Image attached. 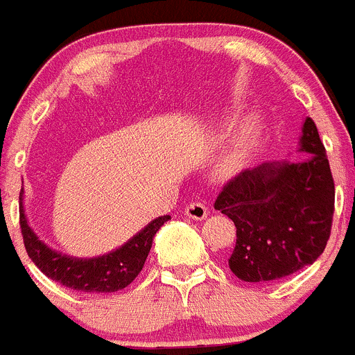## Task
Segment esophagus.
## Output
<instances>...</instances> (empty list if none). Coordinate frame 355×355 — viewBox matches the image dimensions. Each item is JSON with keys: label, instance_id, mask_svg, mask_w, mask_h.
<instances>
[{"label": "esophagus", "instance_id": "34e87169", "mask_svg": "<svg viewBox=\"0 0 355 355\" xmlns=\"http://www.w3.org/2000/svg\"><path fill=\"white\" fill-rule=\"evenodd\" d=\"M185 215L189 218H194V220H203L208 215L207 205L201 203V201H191V203L185 207Z\"/></svg>", "mask_w": 355, "mask_h": 355}]
</instances>
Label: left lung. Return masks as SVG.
Wrapping results in <instances>:
<instances>
[{
    "label": "left lung",
    "mask_w": 355,
    "mask_h": 355,
    "mask_svg": "<svg viewBox=\"0 0 355 355\" xmlns=\"http://www.w3.org/2000/svg\"><path fill=\"white\" fill-rule=\"evenodd\" d=\"M303 162H263L231 178L215 200L236 226L230 268L266 284L303 270L324 252L333 226L334 180L312 119L303 124Z\"/></svg>",
    "instance_id": "1"
}]
</instances>
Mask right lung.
<instances>
[{"label": "right lung", "mask_w": 355, "mask_h": 355, "mask_svg": "<svg viewBox=\"0 0 355 355\" xmlns=\"http://www.w3.org/2000/svg\"><path fill=\"white\" fill-rule=\"evenodd\" d=\"M22 194L24 191H21V196H19V220H21L26 252L31 257L33 263L42 270V273L61 286L80 291V293L107 294L117 293L128 287L144 268L155 233L170 218V215L154 218L148 226H145L140 233L135 234L128 243L114 252L92 257V259H77V257L54 252L36 236L24 215Z\"/></svg>", "instance_id": "1"}]
</instances>
